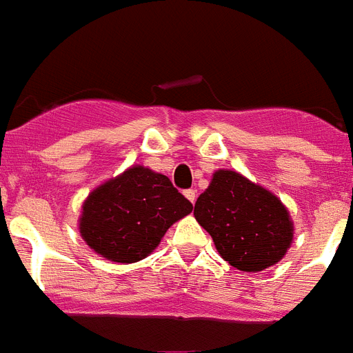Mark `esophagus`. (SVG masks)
I'll return each mask as SVG.
<instances>
[{
    "label": "esophagus",
    "instance_id": "34e87169",
    "mask_svg": "<svg viewBox=\"0 0 353 353\" xmlns=\"http://www.w3.org/2000/svg\"><path fill=\"white\" fill-rule=\"evenodd\" d=\"M185 197L190 201L192 204H194L195 199H197V190H194V188H188V190H185Z\"/></svg>",
    "mask_w": 353,
    "mask_h": 353
}]
</instances>
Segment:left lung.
<instances>
[{"label": "left lung", "mask_w": 353, "mask_h": 353, "mask_svg": "<svg viewBox=\"0 0 353 353\" xmlns=\"http://www.w3.org/2000/svg\"><path fill=\"white\" fill-rule=\"evenodd\" d=\"M194 215L222 259L245 272L263 271L282 260L292 242L289 212L276 195L232 170L213 174L195 201Z\"/></svg>", "instance_id": "obj_1"}]
</instances>
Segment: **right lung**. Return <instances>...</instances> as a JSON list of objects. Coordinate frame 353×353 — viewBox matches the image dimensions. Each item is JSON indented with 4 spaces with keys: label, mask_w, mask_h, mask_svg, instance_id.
<instances>
[{
    "label": "right lung",
    "mask_w": 353,
    "mask_h": 353,
    "mask_svg": "<svg viewBox=\"0 0 353 353\" xmlns=\"http://www.w3.org/2000/svg\"><path fill=\"white\" fill-rule=\"evenodd\" d=\"M190 212L192 203L167 176L132 167L85 199L81 235L108 260L132 263L152 253L168 228Z\"/></svg>",
    "instance_id": "right-lung-1"
}]
</instances>
